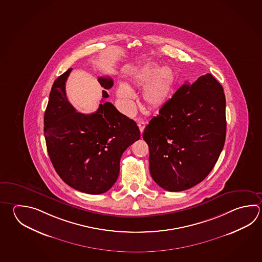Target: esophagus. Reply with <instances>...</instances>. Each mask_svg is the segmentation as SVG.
Returning <instances> with one entry per match:
<instances>
[{"instance_id": "1", "label": "esophagus", "mask_w": 262, "mask_h": 262, "mask_svg": "<svg viewBox=\"0 0 262 262\" xmlns=\"http://www.w3.org/2000/svg\"><path fill=\"white\" fill-rule=\"evenodd\" d=\"M139 128H140V132H141V134H143V129L145 128V122L144 121H139L138 122Z\"/></svg>"}]
</instances>
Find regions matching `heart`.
<instances>
[{
    "instance_id": "heart-1",
    "label": "heart",
    "mask_w": 262,
    "mask_h": 262,
    "mask_svg": "<svg viewBox=\"0 0 262 262\" xmlns=\"http://www.w3.org/2000/svg\"><path fill=\"white\" fill-rule=\"evenodd\" d=\"M132 80L136 87L143 86L142 95L144 104L150 108L157 109L168 102L175 81V75L169 67L159 68L158 64L149 62L134 72ZM117 95L126 109L132 108L135 94L128 85L119 84Z\"/></svg>"
}]
</instances>
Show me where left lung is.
<instances>
[{"label":"left lung","mask_w":262,"mask_h":262,"mask_svg":"<svg viewBox=\"0 0 262 262\" xmlns=\"http://www.w3.org/2000/svg\"><path fill=\"white\" fill-rule=\"evenodd\" d=\"M225 94L207 73L183 84L144 128L154 181L169 192L201 183L212 170L226 136Z\"/></svg>","instance_id":"1"}]
</instances>
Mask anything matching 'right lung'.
<instances>
[{"instance_id": "obj_1", "label": "right lung", "mask_w": 262, "mask_h": 262, "mask_svg": "<svg viewBox=\"0 0 262 262\" xmlns=\"http://www.w3.org/2000/svg\"><path fill=\"white\" fill-rule=\"evenodd\" d=\"M72 69L55 79L45 113V137L50 159L60 178L79 192L105 193L117 182L124 151L140 139L133 119L104 102L92 114L77 112L66 94ZM104 90L113 79L100 77ZM103 98L109 95L103 91Z\"/></svg>"}]
</instances>
